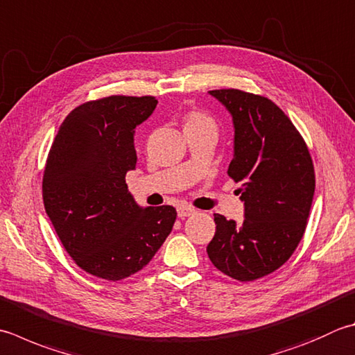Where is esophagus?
I'll use <instances>...</instances> for the list:
<instances>
[{
  "instance_id": "34e87169",
  "label": "esophagus",
  "mask_w": 355,
  "mask_h": 355,
  "mask_svg": "<svg viewBox=\"0 0 355 355\" xmlns=\"http://www.w3.org/2000/svg\"><path fill=\"white\" fill-rule=\"evenodd\" d=\"M177 212H178V217L180 218H186V217H191V215L196 214V209H193L192 206L182 205V206L177 207Z\"/></svg>"
}]
</instances>
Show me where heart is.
Returning a JSON list of instances; mask_svg holds the SVG:
<instances>
[{
  "label": "heart",
  "mask_w": 355,
  "mask_h": 355,
  "mask_svg": "<svg viewBox=\"0 0 355 355\" xmlns=\"http://www.w3.org/2000/svg\"><path fill=\"white\" fill-rule=\"evenodd\" d=\"M203 126H212L215 128V123L212 116L207 115L203 110H191L184 116V129L189 128H203Z\"/></svg>",
  "instance_id": "heart-1"
}]
</instances>
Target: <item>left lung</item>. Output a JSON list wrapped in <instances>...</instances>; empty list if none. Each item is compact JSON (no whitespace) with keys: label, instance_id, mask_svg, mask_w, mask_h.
Wrapping results in <instances>:
<instances>
[{"label":"left lung","instance_id":"1","mask_svg":"<svg viewBox=\"0 0 355 355\" xmlns=\"http://www.w3.org/2000/svg\"><path fill=\"white\" fill-rule=\"evenodd\" d=\"M209 94L234 120L227 175L241 183L245 220L237 225L215 214L206 251L223 274L254 282L283 266L303 239L315 191L314 163L302 134L274 101L240 89Z\"/></svg>","mask_w":355,"mask_h":355}]
</instances>
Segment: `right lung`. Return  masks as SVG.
I'll list each match as a JSON object with an SVG mask.
<instances>
[{"mask_svg":"<svg viewBox=\"0 0 355 355\" xmlns=\"http://www.w3.org/2000/svg\"><path fill=\"white\" fill-rule=\"evenodd\" d=\"M155 96L110 95L69 114L53 138L43 175V201L75 265L118 282L152 260L175 223L172 206L140 207L128 191L135 169L134 132Z\"/></svg>","mask_w":355,"mask_h":355,"instance_id":"1","label":"right lung"}]
</instances>
